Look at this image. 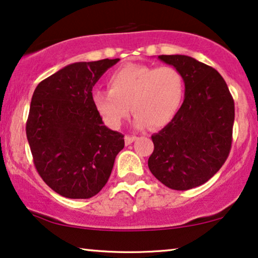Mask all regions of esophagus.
I'll use <instances>...</instances> for the list:
<instances>
[{
  "label": "esophagus",
  "mask_w": 258,
  "mask_h": 258,
  "mask_svg": "<svg viewBox=\"0 0 258 258\" xmlns=\"http://www.w3.org/2000/svg\"><path fill=\"white\" fill-rule=\"evenodd\" d=\"M136 139H137V137L134 136V135H126L124 137V142H125L126 146H129V144H132Z\"/></svg>",
  "instance_id": "34e87169"
}]
</instances>
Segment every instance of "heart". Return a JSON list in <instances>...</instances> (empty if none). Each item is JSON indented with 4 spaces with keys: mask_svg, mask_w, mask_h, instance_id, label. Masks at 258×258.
Masks as SVG:
<instances>
[{
    "mask_svg": "<svg viewBox=\"0 0 258 258\" xmlns=\"http://www.w3.org/2000/svg\"><path fill=\"white\" fill-rule=\"evenodd\" d=\"M109 90L93 91V103L105 124L119 128L132 110L135 125L160 129L178 114L185 94L182 73L171 66L126 64L109 76Z\"/></svg>",
    "mask_w": 258,
    "mask_h": 258,
    "instance_id": "obj_1",
    "label": "heart"
}]
</instances>
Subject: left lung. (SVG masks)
I'll return each instance as SVG.
<instances>
[{"instance_id": "obj_1", "label": "left lung", "mask_w": 258, "mask_h": 258, "mask_svg": "<svg viewBox=\"0 0 258 258\" xmlns=\"http://www.w3.org/2000/svg\"><path fill=\"white\" fill-rule=\"evenodd\" d=\"M184 77L185 95L171 123L151 136V174L168 188L189 190L213 177L231 149L235 104L217 70L185 55H160Z\"/></svg>"}]
</instances>
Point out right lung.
I'll return each instance as SVG.
<instances>
[{
	"mask_svg": "<svg viewBox=\"0 0 258 258\" xmlns=\"http://www.w3.org/2000/svg\"><path fill=\"white\" fill-rule=\"evenodd\" d=\"M119 58L77 62L38 83L26 133L35 168L45 184L67 199H90L110 177L124 148L93 103V87Z\"/></svg>",
	"mask_w": 258,
	"mask_h": 258,
	"instance_id": "obj_1",
	"label": "right lung"
}]
</instances>
